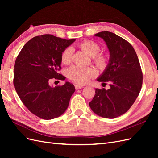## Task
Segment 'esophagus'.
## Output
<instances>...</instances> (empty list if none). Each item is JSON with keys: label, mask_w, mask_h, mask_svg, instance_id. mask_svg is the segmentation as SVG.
<instances>
[{"label": "esophagus", "mask_w": 158, "mask_h": 158, "mask_svg": "<svg viewBox=\"0 0 158 158\" xmlns=\"http://www.w3.org/2000/svg\"><path fill=\"white\" fill-rule=\"evenodd\" d=\"M75 89H82L84 88V86H82V85H75Z\"/></svg>", "instance_id": "34e87169"}]
</instances>
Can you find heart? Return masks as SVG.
<instances>
[{"instance_id":"heart-1","label":"heart","mask_w":158,"mask_h":158,"mask_svg":"<svg viewBox=\"0 0 158 158\" xmlns=\"http://www.w3.org/2000/svg\"><path fill=\"white\" fill-rule=\"evenodd\" d=\"M80 48L85 52L94 56L95 64L99 69H104L107 65L108 59L106 55L98 54L100 49L99 45L96 42L91 40H85L81 42L78 45ZM73 49L67 47L61 54V61L65 64H69L73 59ZM96 75L95 70L89 67H81L78 66H73L66 70V76L73 82L83 85L86 84L88 81Z\"/></svg>"}]
</instances>
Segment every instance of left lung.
I'll list each match as a JSON object with an SVG mask.
<instances>
[{"label": "left lung", "instance_id": "8db88e82", "mask_svg": "<svg viewBox=\"0 0 158 158\" xmlns=\"http://www.w3.org/2000/svg\"><path fill=\"white\" fill-rule=\"evenodd\" d=\"M94 35L106 42L110 55L106 69L97 80L108 82L110 88H95L89 105L98 115L114 118L125 113L139 95L143 79L141 67L135 50L123 38L107 31Z\"/></svg>", "mask_w": 158, "mask_h": 158}]
</instances>
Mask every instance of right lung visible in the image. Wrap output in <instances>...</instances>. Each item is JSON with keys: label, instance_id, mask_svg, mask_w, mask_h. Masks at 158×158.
I'll return each mask as SVG.
<instances>
[{"label": "right lung", "instance_id": "1", "mask_svg": "<svg viewBox=\"0 0 158 158\" xmlns=\"http://www.w3.org/2000/svg\"><path fill=\"white\" fill-rule=\"evenodd\" d=\"M73 40H64L50 34L34 37L27 41L18 55L14 66V85L28 110L45 120L60 116L67 109L75 92L74 85L66 82L55 88L49 80H64L60 70L61 54Z\"/></svg>", "mask_w": 158, "mask_h": 158}]
</instances>
